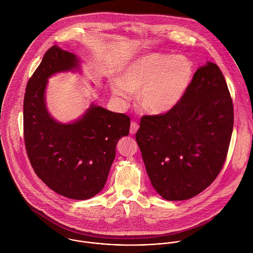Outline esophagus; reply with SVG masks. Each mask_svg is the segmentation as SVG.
Masks as SVG:
<instances>
[{"mask_svg":"<svg viewBox=\"0 0 253 253\" xmlns=\"http://www.w3.org/2000/svg\"><path fill=\"white\" fill-rule=\"evenodd\" d=\"M138 127H139L138 124L135 123V122H132V123L130 124V128H129L130 134H135L136 131H137V129H138Z\"/></svg>","mask_w":253,"mask_h":253,"instance_id":"1","label":"esophagus"}]
</instances>
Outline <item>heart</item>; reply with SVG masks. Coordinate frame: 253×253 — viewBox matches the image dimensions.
<instances>
[{
    "mask_svg": "<svg viewBox=\"0 0 253 253\" xmlns=\"http://www.w3.org/2000/svg\"><path fill=\"white\" fill-rule=\"evenodd\" d=\"M193 76V63L186 56L149 53L128 64L120 80L113 82L111 90L124 103L132 100V92L139 91L141 106L151 114L162 115L180 103Z\"/></svg>",
    "mask_w": 253,
    "mask_h": 253,
    "instance_id": "obj_1",
    "label": "heart"
}]
</instances>
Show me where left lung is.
<instances>
[{"label": "left lung", "mask_w": 253, "mask_h": 253, "mask_svg": "<svg viewBox=\"0 0 253 253\" xmlns=\"http://www.w3.org/2000/svg\"><path fill=\"white\" fill-rule=\"evenodd\" d=\"M233 126L225 78L216 64L207 62L194 74L176 107L141 118L135 138L158 194L184 201L207 189L225 163Z\"/></svg>", "instance_id": "left-lung-1"}]
</instances>
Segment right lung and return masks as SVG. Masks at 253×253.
Listing matches in <instances>:
<instances>
[{
  "instance_id": "obj_1",
  "label": "right lung",
  "mask_w": 253,
  "mask_h": 253,
  "mask_svg": "<svg viewBox=\"0 0 253 253\" xmlns=\"http://www.w3.org/2000/svg\"><path fill=\"white\" fill-rule=\"evenodd\" d=\"M80 69L76 54L52 45L28 81L23 102L24 141L38 177L73 200L98 194L108 177L118 141L128 135L130 119L91 103L70 124L54 120L45 105L47 80Z\"/></svg>"
}]
</instances>
